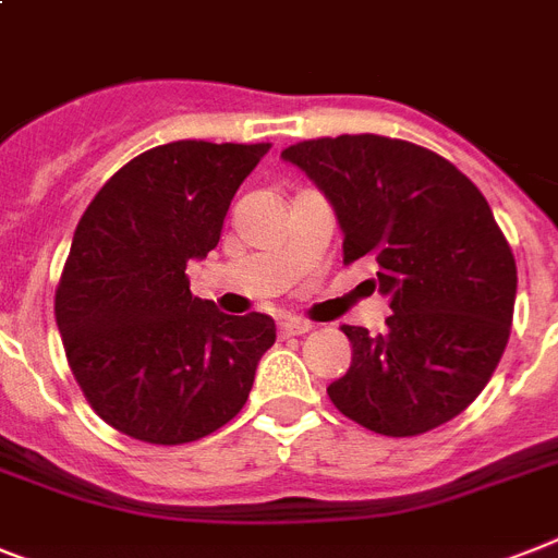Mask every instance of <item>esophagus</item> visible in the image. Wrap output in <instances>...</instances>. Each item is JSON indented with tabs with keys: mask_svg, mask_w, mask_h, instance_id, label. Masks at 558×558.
Returning <instances> with one entry per match:
<instances>
[{
	"mask_svg": "<svg viewBox=\"0 0 558 558\" xmlns=\"http://www.w3.org/2000/svg\"><path fill=\"white\" fill-rule=\"evenodd\" d=\"M310 329H312V324L303 318H280V324H278L280 338H292V335H303V332H310Z\"/></svg>",
	"mask_w": 558,
	"mask_h": 558,
	"instance_id": "34e87169",
	"label": "esophagus"
}]
</instances>
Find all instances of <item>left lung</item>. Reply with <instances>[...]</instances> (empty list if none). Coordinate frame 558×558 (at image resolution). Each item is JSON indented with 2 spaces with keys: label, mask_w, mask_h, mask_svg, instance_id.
<instances>
[{
  "label": "left lung",
  "mask_w": 558,
  "mask_h": 558,
  "mask_svg": "<svg viewBox=\"0 0 558 558\" xmlns=\"http://www.w3.org/2000/svg\"><path fill=\"white\" fill-rule=\"evenodd\" d=\"M283 160L318 183L343 229V264L373 260L387 329L352 343L329 401L361 427L410 438L473 404L505 355L515 260L484 194L450 160L381 134L303 140Z\"/></svg>",
  "instance_id": "obj_1"
}]
</instances>
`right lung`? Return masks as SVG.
<instances>
[{"mask_svg": "<svg viewBox=\"0 0 558 558\" xmlns=\"http://www.w3.org/2000/svg\"><path fill=\"white\" fill-rule=\"evenodd\" d=\"M269 148L206 140L148 148L80 217L53 315L85 401L125 436L197 441L246 404L275 320L223 315L194 298L185 264L217 246L234 192Z\"/></svg>", "mask_w": 558, "mask_h": 558, "instance_id": "1", "label": "right lung"}]
</instances>
